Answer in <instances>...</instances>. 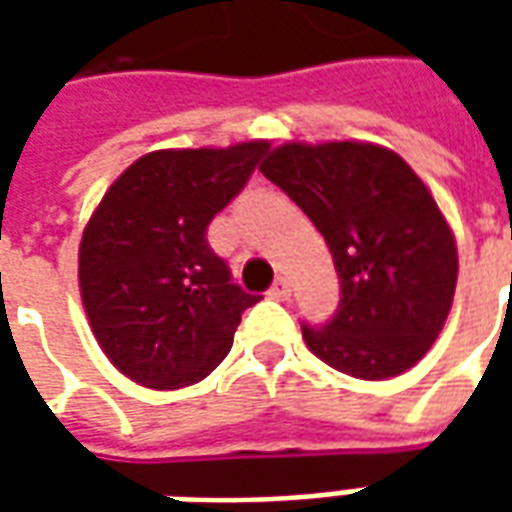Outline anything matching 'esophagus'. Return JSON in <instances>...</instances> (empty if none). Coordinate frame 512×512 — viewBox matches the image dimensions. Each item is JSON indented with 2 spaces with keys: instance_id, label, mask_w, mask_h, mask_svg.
<instances>
[{
  "instance_id": "esophagus-1",
  "label": "esophagus",
  "mask_w": 512,
  "mask_h": 512,
  "mask_svg": "<svg viewBox=\"0 0 512 512\" xmlns=\"http://www.w3.org/2000/svg\"><path fill=\"white\" fill-rule=\"evenodd\" d=\"M268 296H271V299H279V301L288 299V296H290L288 277H277V279H274V285H271V290H268Z\"/></svg>"
}]
</instances>
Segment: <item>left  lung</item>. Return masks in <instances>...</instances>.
<instances>
[{
  "label": "left lung",
  "mask_w": 512,
  "mask_h": 512,
  "mask_svg": "<svg viewBox=\"0 0 512 512\" xmlns=\"http://www.w3.org/2000/svg\"><path fill=\"white\" fill-rule=\"evenodd\" d=\"M260 172L310 216L340 277L332 318L301 323L312 354L365 381L417 365L447 321L458 279L450 227L417 172L365 142H288Z\"/></svg>",
  "instance_id": "left-lung-1"
}]
</instances>
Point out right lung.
Listing matches in <instances>:
<instances>
[{"label":"right lung","instance_id":"right-lung-1","mask_svg":"<svg viewBox=\"0 0 512 512\" xmlns=\"http://www.w3.org/2000/svg\"><path fill=\"white\" fill-rule=\"evenodd\" d=\"M266 150L244 142L147 153L93 213L79 246L84 310L104 354L136 384L202 381L230 354L244 310L260 301L235 285L208 244V224Z\"/></svg>","mask_w":512,"mask_h":512}]
</instances>
